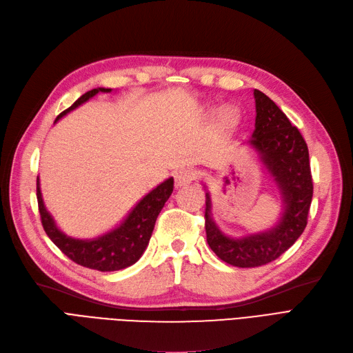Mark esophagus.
<instances>
[{
	"label": "esophagus",
	"mask_w": 353,
	"mask_h": 353,
	"mask_svg": "<svg viewBox=\"0 0 353 353\" xmlns=\"http://www.w3.org/2000/svg\"><path fill=\"white\" fill-rule=\"evenodd\" d=\"M195 179V171L192 169H179V171L175 174V187L181 188V187H185Z\"/></svg>",
	"instance_id": "34e87169"
}]
</instances>
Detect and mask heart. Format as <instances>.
<instances>
[{"label":"heart","instance_id":"b5f03b06","mask_svg":"<svg viewBox=\"0 0 353 353\" xmlns=\"http://www.w3.org/2000/svg\"><path fill=\"white\" fill-rule=\"evenodd\" d=\"M239 120H241V111L233 105L223 108L219 114V125L224 130H230L236 128Z\"/></svg>","mask_w":353,"mask_h":353}]
</instances>
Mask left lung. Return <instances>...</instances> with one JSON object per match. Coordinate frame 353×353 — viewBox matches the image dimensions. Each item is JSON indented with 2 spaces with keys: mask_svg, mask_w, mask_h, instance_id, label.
<instances>
[{
  "mask_svg": "<svg viewBox=\"0 0 353 353\" xmlns=\"http://www.w3.org/2000/svg\"><path fill=\"white\" fill-rule=\"evenodd\" d=\"M256 104L255 130L249 145L255 149L283 196L284 211L270 230L233 239L221 233L211 214L205 192L207 243L216 255L233 266L255 268L275 261L303 234L313 199L308 148L300 130L270 97L253 91Z\"/></svg>",
  "mask_w": 353,
  "mask_h": 353,
  "instance_id": "left-lung-1",
  "label": "left lung"
}]
</instances>
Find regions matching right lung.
<instances>
[{
	"mask_svg": "<svg viewBox=\"0 0 353 353\" xmlns=\"http://www.w3.org/2000/svg\"><path fill=\"white\" fill-rule=\"evenodd\" d=\"M111 91V88H94L85 92L69 108L62 111L56 117L54 123L66 116L69 111L87 103L90 98L98 92ZM172 191L174 178L171 176L163 181L157 188H153L149 194H146L116 229L94 239H74L61 232L53 217L49 214L43 199H41L40 182L37 176L39 213L41 224H43V229L50 241L75 263L101 272L124 270V268L136 263L140 259L149 245L154 223H157L161 210L163 208L169 196H171Z\"/></svg>",
	"mask_w": 353,
	"mask_h": 353,
	"instance_id": "right-lung-1",
	"label": "right lung"
}]
</instances>
